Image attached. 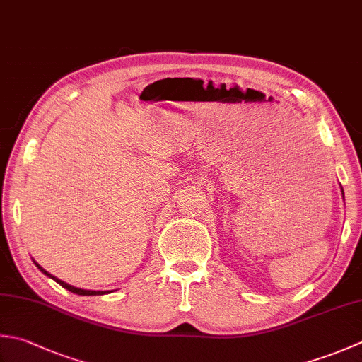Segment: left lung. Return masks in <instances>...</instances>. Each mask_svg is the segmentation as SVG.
<instances>
[{
    "label": "left lung",
    "instance_id": "left-lung-1",
    "mask_svg": "<svg viewBox=\"0 0 362 362\" xmlns=\"http://www.w3.org/2000/svg\"><path fill=\"white\" fill-rule=\"evenodd\" d=\"M342 194H344V193H342Z\"/></svg>",
    "mask_w": 362,
    "mask_h": 362
}]
</instances>
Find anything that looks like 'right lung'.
Wrapping results in <instances>:
<instances>
[{"label": "right lung", "mask_w": 362, "mask_h": 362, "mask_svg": "<svg viewBox=\"0 0 362 362\" xmlns=\"http://www.w3.org/2000/svg\"><path fill=\"white\" fill-rule=\"evenodd\" d=\"M34 264H35V262H34ZM35 265H37V264H35ZM37 268H39V270H40L42 273L47 274L48 278H52L53 281L58 282L59 286H62L64 288H67L69 292H74V293H76V295H103V293H106V292H95V290H83V288H76V287H74V286L67 284V282H64V281H61V279H58V278H54V276H52V274H49L48 272H45L44 268H42L40 265H37Z\"/></svg>", "instance_id": "right-lung-1"}]
</instances>
